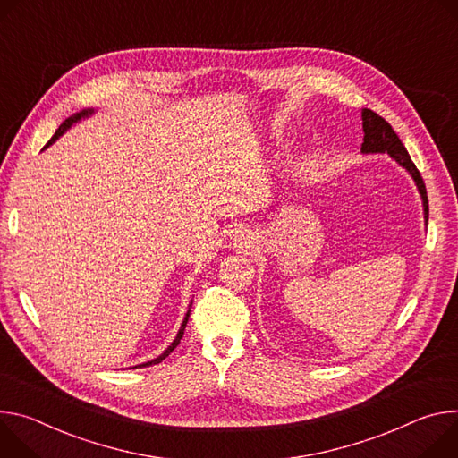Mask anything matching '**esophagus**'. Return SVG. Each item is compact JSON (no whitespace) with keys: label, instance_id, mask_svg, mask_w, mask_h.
Instances as JSON below:
<instances>
[{"label":"esophagus","instance_id":"obj_1","mask_svg":"<svg viewBox=\"0 0 458 458\" xmlns=\"http://www.w3.org/2000/svg\"><path fill=\"white\" fill-rule=\"evenodd\" d=\"M231 236H233L231 240L234 242L236 247H249L247 243H250V236H249L247 229H236V231H233Z\"/></svg>","mask_w":458,"mask_h":458}]
</instances>
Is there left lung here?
I'll return each instance as SVG.
<instances>
[{"mask_svg":"<svg viewBox=\"0 0 458 458\" xmlns=\"http://www.w3.org/2000/svg\"><path fill=\"white\" fill-rule=\"evenodd\" d=\"M362 127H364V143H362L364 155H375V152H382V155H384V152H387V155L398 165H402L405 171H408L413 176V180L417 183V189L422 196L424 218H426V224H428L429 206H428L426 183H424L419 169L411 162V157L408 155V150H405L403 143L400 141V138L393 131V127L382 116L373 113L371 109H362Z\"/></svg>","mask_w":458,"mask_h":458,"instance_id":"1","label":"left lung"}]
</instances>
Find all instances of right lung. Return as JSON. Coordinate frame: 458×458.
Returning a JSON list of instances; mask_svg holds the SVG:
<instances>
[{"label": "right lung", "instance_id": "add662e5", "mask_svg": "<svg viewBox=\"0 0 458 458\" xmlns=\"http://www.w3.org/2000/svg\"><path fill=\"white\" fill-rule=\"evenodd\" d=\"M94 113V109H85V111H81V113H76L74 116H71V118H67L60 127H58V131L55 132V136L48 140V143H47V147L50 145V143H55L67 129H71L76 122H80L81 118H87V116H90ZM189 315H191V310L187 311V315H185V318H183V322H182V326H180V331H178V335H176V338L173 340V344L160 354V357H157L155 360H150V362H145V364H140V366H134V368H147V366H152V364H160L165 357H169V354L174 351V347L180 344V340H182V336H183V331H185V326H187V320H189Z\"/></svg>", "mask_w": 458, "mask_h": 458}]
</instances>
